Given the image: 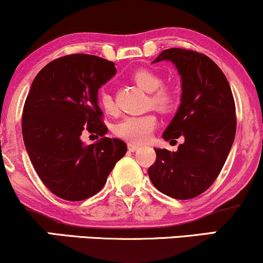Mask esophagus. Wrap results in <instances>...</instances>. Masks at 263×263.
Wrapping results in <instances>:
<instances>
[{
  "label": "esophagus",
  "mask_w": 263,
  "mask_h": 263,
  "mask_svg": "<svg viewBox=\"0 0 263 263\" xmlns=\"http://www.w3.org/2000/svg\"><path fill=\"white\" fill-rule=\"evenodd\" d=\"M127 147L129 152H135V151L138 149V144H135V143H128Z\"/></svg>",
  "instance_id": "34e87169"
}]
</instances>
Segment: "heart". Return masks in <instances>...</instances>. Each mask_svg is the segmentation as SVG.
<instances>
[{"label":"heart","instance_id":"heart-1","mask_svg":"<svg viewBox=\"0 0 263 263\" xmlns=\"http://www.w3.org/2000/svg\"><path fill=\"white\" fill-rule=\"evenodd\" d=\"M131 79L144 91L149 92L148 105L162 112H172L177 110L180 104V92L176 86L163 85L161 74L148 68H140L131 75ZM99 104L102 110L108 115L116 111L112 96L107 91L99 93ZM157 125V117L153 114L129 115L125 116L119 122L115 123L114 134L119 138L129 142L147 141Z\"/></svg>","mask_w":263,"mask_h":263}]
</instances>
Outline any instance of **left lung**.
<instances>
[{
    "mask_svg": "<svg viewBox=\"0 0 263 263\" xmlns=\"http://www.w3.org/2000/svg\"><path fill=\"white\" fill-rule=\"evenodd\" d=\"M171 60L182 77V104L167 129L165 141L180 136L177 152L155 149L148 176L163 194L186 200L209 189L224 167L236 134V107L221 69L203 53L165 49L153 63Z\"/></svg>",
    "mask_w": 263,
    "mask_h": 263,
    "instance_id": "obj_1",
    "label": "left lung"
}]
</instances>
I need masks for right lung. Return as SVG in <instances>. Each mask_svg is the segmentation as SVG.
<instances>
[{
    "mask_svg": "<svg viewBox=\"0 0 263 263\" xmlns=\"http://www.w3.org/2000/svg\"><path fill=\"white\" fill-rule=\"evenodd\" d=\"M116 74L115 63L90 54H70L48 63L33 80L22 115V135L38 177L57 197L81 201L104 188L127 146L104 137L107 127L99 89ZM101 135L87 146L81 132Z\"/></svg>",
    "mask_w": 263,
    "mask_h": 263,
    "instance_id": "add662e5",
    "label": "right lung"
}]
</instances>
